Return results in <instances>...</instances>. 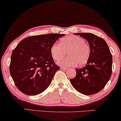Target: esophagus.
Segmentation results:
<instances>
[{
	"label": "esophagus",
	"mask_w": 121,
	"mask_h": 121,
	"mask_svg": "<svg viewBox=\"0 0 121 121\" xmlns=\"http://www.w3.org/2000/svg\"><path fill=\"white\" fill-rule=\"evenodd\" d=\"M60 69H62V70H67V67H64V66H61V67H60Z\"/></svg>",
	"instance_id": "34e87169"
}]
</instances>
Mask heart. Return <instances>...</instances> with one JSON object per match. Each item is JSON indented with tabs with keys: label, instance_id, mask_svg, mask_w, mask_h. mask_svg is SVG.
Returning a JSON list of instances; mask_svg holds the SVG:
<instances>
[{
	"label": "heart",
	"instance_id": "b5f03b06",
	"mask_svg": "<svg viewBox=\"0 0 121 121\" xmlns=\"http://www.w3.org/2000/svg\"><path fill=\"white\" fill-rule=\"evenodd\" d=\"M69 57L59 61L61 65L78 66L85 65L90 56V49L85 39L77 36H68L63 38L60 43H54L51 46V53L54 60L58 61L67 54Z\"/></svg>",
	"mask_w": 121,
	"mask_h": 121
}]
</instances>
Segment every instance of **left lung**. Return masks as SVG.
I'll return each mask as SVG.
<instances>
[{"mask_svg":"<svg viewBox=\"0 0 121 121\" xmlns=\"http://www.w3.org/2000/svg\"><path fill=\"white\" fill-rule=\"evenodd\" d=\"M88 41L90 56L86 65L76 69V76L70 81L78 91L86 95L96 94L104 88L112 74V57L107 43L91 33H77Z\"/></svg>","mask_w":121,"mask_h":121,"instance_id":"left-lung-1","label":"left lung"}]
</instances>
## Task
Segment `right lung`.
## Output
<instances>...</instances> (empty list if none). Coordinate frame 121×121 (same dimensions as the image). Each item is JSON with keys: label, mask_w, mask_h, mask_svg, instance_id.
<instances>
[{"label": "right lung", "mask_w": 121, "mask_h": 121, "mask_svg": "<svg viewBox=\"0 0 121 121\" xmlns=\"http://www.w3.org/2000/svg\"><path fill=\"white\" fill-rule=\"evenodd\" d=\"M64 34L32 36L21 40L13 51L10 73L17 88L26 95H36L50 85L60 67L51 56V46Z\"/></svg>", "instance_id": "1"}]
</instances>
